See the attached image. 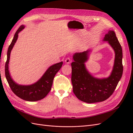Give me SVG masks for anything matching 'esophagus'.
<instances>
[{
    "mask_svg": "<svg viewBox=\"0 0 133 133\" xmlns=\"http://www.w3.org/2000/svg\"><path fill=\"white\" fill-rule=\"evenodd\" d=\"M65 62L66 64H70V62H71V59H70V58H66Z\"/></svg>",
    "mask_w": 133,
    "mask_h": 133,
    "instance_id": "34e87169",
    "label": "esophagus"
}]
</instances>
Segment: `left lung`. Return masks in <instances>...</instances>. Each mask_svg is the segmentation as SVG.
Listing matches in <instances>:
<instances>
[{
    "label": "left lung",
    "instance_id": "left-lung-1",
    "mask_svg": "<svg viewBox=\"0 0 133 133\" xmlns=\"http://www.w3.org/2000/svg\"><path fill=\"white\" fill-rule=\"evenodd\" d=\"M103 41H108L115 54L113 69L108 78H95L87 71L84 63L88 59L90 50L74 54V61L71 64V83L74 93L80 100L87 103L103 102L109 98L123 74L122 48L115 32L109 31Z\"/></svg>",
    "mask_w": 133,
    "mask_h": 133
}]
</instances>
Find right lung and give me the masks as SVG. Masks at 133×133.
<instances>
[{
    "instance_id": "add662e5",
    "label": "right lung",
    "mask_w": 133,
    "mask_h": 133,
    "mask_svg": "<svg viewBox=\"0 0 133 133\" xmlns=\"http://www.w3.org/2000/svg\"><path fill=\"white\" fill-rule=\"evenodd\" d=\"M24 28V26L23 25L19 28L8 48L7 52V59L5 65V74L10 89L16 95L26 101L35 102L44 98L49 93L51 89L54 76L62 68L63 62L50 66L42 77L37 82L31 85H21L14 82L11 78L8 69L10 55L11 49H13L15 42H17L18 33Z\"/></svg>"
}]
</instances>
